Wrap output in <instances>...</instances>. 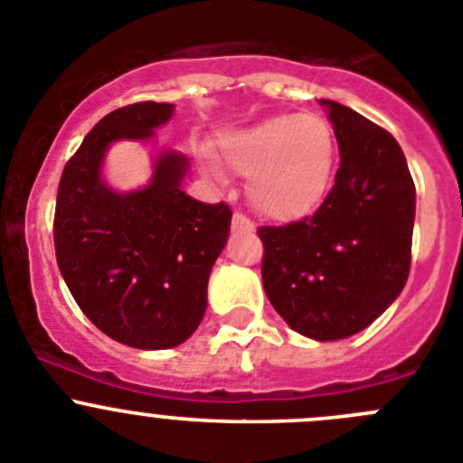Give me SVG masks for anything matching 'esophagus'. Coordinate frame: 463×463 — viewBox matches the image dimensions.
Listing matches in <instances>:
<instances>
[{
    "mask_svg": "<svg viewBox=\"0 0 463 463\" xmlns=\"http://www.w3.org/2000/svg\"><path fill=\"white\" fill-rule=\"evenodd\" d=\"M232 229H236V232H248V234H252L254 224L250 222V220L245 218L243 213H234V218H232Z\"/></svg>",
    "mask_w": 463,
    "mask_h": 463,
    "instance_id": "1",
    "label": "esophagus"
}]
</instances>
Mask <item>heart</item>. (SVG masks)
I'll use <instances>...</instances> for the list:
<instances>
[{
  "label": "heart",
  "mask_w": 463,
  "mask_h": 463,
  "mask_svg": "<svg viewBox=\"0 0 463 463\" xmlns=\"http://www.w3.org/2000/svg\"><path fill=\"white\" fill-rule=\"evenodd\" d=\"M220 163L248 176V197L270 220L307 218L324 203L337 139L319 114H273L220 137Z\"/></svg>",
  "instance_id": "1"
}]
</instances>
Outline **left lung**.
<instances>
[{
  "instance_id": "left-lung-1",
  "label": "left lung",
  "mask_w": 463,
  "mask_h": 463,
  "mask_svg": "<svg viewBox=\"0 0 463 463\" xmlns=\"http://www.w3.org/2000/svg\"><path fill=\"white\" fill-rule=\"evenodd\" d=\"M339 144V169L312 218L261 227V278L296 333L335 342L379 319L411 269L415 185L388 130L335 100H319Z\"/></svg>"
}]
</instances>
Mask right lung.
<instances>
[{
  "label": "right lung",
  "mask_w": 463,
  "mask_h": 463,
  "mask_svg": "<svg viewBox=\"0 0 463 463\" xmlns=\"http://www.w3.org/2000/svg\"><path fill=\"white\" fill-rule=\"evenodd\" d=\"M172 103H135L89 130L59 181L57 264L68 291L96 328L133 349L184 345L206 312V287L229 239L227 203L184 193L190 163L156 144ZM154 143L146 186L112 189L102 176L112 143Z\"/></svg>",
  "instance_id": "1"
}]
</instances>
